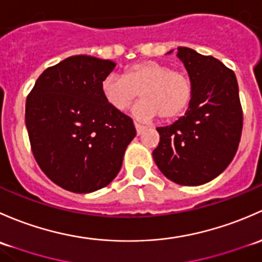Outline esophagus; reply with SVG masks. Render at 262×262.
I'll use <instances>...</instances> for the list:
<instances>
[{"instance_id": "1", "label": "esophagus", "mask_w": 262, "mask_h": 262, "mask_svg": "<svg viewBox=\"0 0 262 262\" xmlns=\"http://www.w3.org/2000/svg\"><path fill=\"white\" fill-rule=\"evenodd\" d=\"M135 128H136V132H137V135H141L142 132L145 131V126H141V125H139V123H135Z\"/></svg>"}]
</instances>
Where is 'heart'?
<instances>
[{"mask_svg": "<svg viewBox=\"0 0 262 262\" xmlns=\"http://www.w3.org/2000/svg\"><path fill=\"white\" fill-rule=\"evenodd\" d=\"M101 91L107 103L116 111H125L136 97L142 101L132 115L142 121L160 116L163 120L179 117L189 106L193 94L191 82L185 73L172 71L156 60H142L126 68L125 74H110L102 80Z\"/></svg>", "mask_w": 262, "mask_h": 262, "instance_id": "obj_1", "label": "heart"}]
</instances>
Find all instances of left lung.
<instances>
[{"instance_id": "8db88e82", "label": "left lung", "mask_w": 262, "mask_h": 262, "mask_svg": "<svg viewBox=\"0 0 262 262\" xmlns=\"http://www.w3.org/2000/svg\"><path fill=\"white\" fill-rule=\"evenodd\" d=\"M177 56L189 75L191 101L179 120L156 128L160 141L152 156L169 180L195 187L217 178L236 155L244 122L238 84L213 56L183 47Z\"/></svg>"}]
</instances>
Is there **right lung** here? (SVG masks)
I'll list each match as a JSON object with an SVG mask.
<instances>
[{
  "instance_id": "1",
  "label": "right lung",
  "mask_w": 262,
  "mask_h": 262,
  "mask_svg": "<svg viewBox=\"0 0 262 262\" xmlns=\"http://www.w3.org/2000/svg\"><path fill=\"white\" fill-rule=\"evenodd\" d=\"M115 67L94 56H69L45 69L26 99L35 160L63 189L92 193L108 185L136 136L131 118L102 94V80Z\"/></svg>"
}]
</instances>
